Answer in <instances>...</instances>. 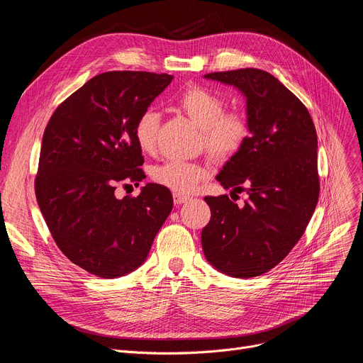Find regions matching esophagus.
Returning a JSON list of instances; mask_svg holds the SVG:
<instances>
[{
    "label": "esophagus",
    "instance_id": "obj_1",
    "mask_svg": "<svg viewBox=\"0 0 363 363\" xmlns=\"http://www.w3.org/2000/svg\"><path fill=\"white\" fill-rule=\"evenodd\" d=\"M188 200H189V197H188V196L178 194V193H175V194H174V203H175V204H182V203H186Z\"/></svg>",
    "mask_w": 363,
    "mask_h": 363
}]
</instances>
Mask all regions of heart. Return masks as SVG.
Wrapping results in <instances>:
<instances>
[{"label":"heart","instance_id":"heart-1","mask_svg":"<svg viewBox=\"0 0 363 363\" xmlns=\"http://www.w3.org/2000/svg\"><path fill=\"white\" fill-rule=\"evenodd\" d=\"M179 110L201 128V145L216 162H228L242 150L249 138V121L242 111H225L226 104L220 95L201 85L188 86L177 101ZM160 118L155 110L143 111L133 125V137L138 147L152 155L157 145ZM156 184L175 193H188L204 178L207 169L199 163L169 160L151 172Z\"/></svg>","mask_w":363,"mask_h":363}]
</instances>
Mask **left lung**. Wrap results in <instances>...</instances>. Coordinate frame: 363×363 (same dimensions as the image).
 Wrapping results in <instances>:
<instances>
[{
  "label": "left lung",
  "mask_w": 363,
  "mask_h": 363,
  "mask_svg": "<svg viewBox=\"0 0 363 363\" xmlns=\"http://www.w3.org/2000/svg\"><path fill=\"white\" fill-rule=\"evenodd\" d=\"M204 78L245 95L250 135L216 177L225 189H245L249 199L238 207L228 196L204 197L212 216L201 231L203 252L226 275L259 277L291 252L315 212L316 129L306 106L268 72L245 67Z\"/></svg>",
  "instance_id": "obj_1"
}]
</instances>
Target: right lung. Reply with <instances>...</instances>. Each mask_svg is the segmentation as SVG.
<instances>
[{
	"label": "right lung",
	"instance_id": "add662e5",
	"mask_svg": "<svg viewBox=\"0 0 363 363\" xmlns=\"http://www.w3.org/2000/svg\"><path fill=\"white\" fill-rule=\"evenodd\" d=\"M172 79L132 70L97 74L55 108L44 130L36 201L57 247L92 275L135 271L174 206L159 184L137 197L114 196L119 184L145 178L133 125Z\"/></svg>",
	"mask_w": 363,
	"mask_h": 363
}]
</instances>
